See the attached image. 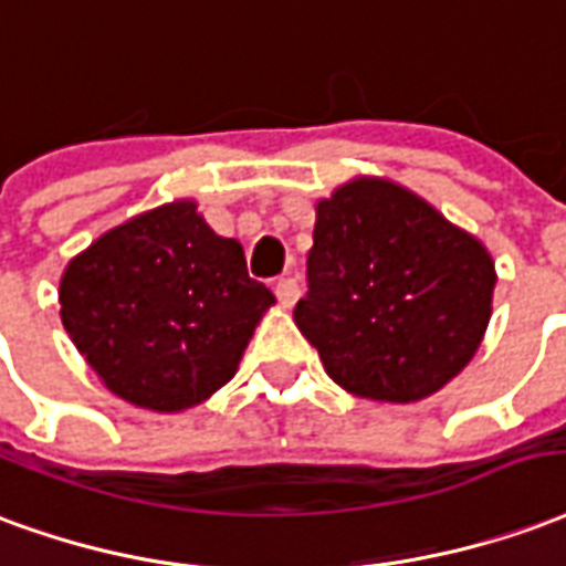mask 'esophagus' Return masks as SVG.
Segmentation results:
<instances>
[{
    "label": "esophagus",
    "instance_id": "esophagus-1",
    "mask_svg": "<svg viewBox=\"0 0 566 566\" xmlns=\"http://www.w3.org/2000/svg\"><path fill=\"white\" fill-rule=\"evenodd\" d=\"M274 292H277V301L283 307H292V304L298 301V283L292 277H280L277 283H274Z\"/></svg>",
    "mask_w": 566,
    "mask_h": 566
}]
</instances>
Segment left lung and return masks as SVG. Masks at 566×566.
<instances>
[{"mask_svg":"<svg viewBox=\"0 0 566 566\" xmlns=\"http://www.w3.org/2000/svg\"><path fill=\"white\" fill-rule=\"evenodd\" d=\"M307 280L295 325L325 374L358 398L413 403L476 356L497 271L480 238L413 189L358 175L316 201Z\"/></svg>","mask_w":566,"mask_h":566,"instance_id":"left-lung-1","label":"left lung"}]
</instances>
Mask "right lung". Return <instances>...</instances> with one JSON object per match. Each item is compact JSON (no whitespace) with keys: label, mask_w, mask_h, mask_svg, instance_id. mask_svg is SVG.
<instances>
[{"label":"right lung","mask_w":566,"mask_h":566,"mask_svg":"<svg viewBox=\"0 0 566 566\" xmlns=\"http://www.w3.org/2000/svg\"><path fill=\"white\" fill-rule=\"evenodd\" d=\"M274 295L192 198L135 213L60 277V319L105 389L153 413L208 401L241 365Z\"/></svg>","instance_id":"right-lung-1"}]
</instances>
